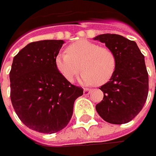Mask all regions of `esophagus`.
<instances>
[{"label": "esophagus", "instance_id": "1", "mask_svg": "<svg viewBox=\"0 0 156 156\" xmlns=\"http://www.w3.org/2000/svg\"><path fill=\"white\" fill-rule=\"evenodd\" d=\"M83 93H84V95H87V94H89L91 93V89H89V88H84Z\"/></svg>", "mask_w": 156, "mask_h": 156}]
</instances>
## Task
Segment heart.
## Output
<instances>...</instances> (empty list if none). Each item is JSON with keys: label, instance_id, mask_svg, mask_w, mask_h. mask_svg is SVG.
<instances>
[{"label": "heart", "instance_id": "1", "mask_svg": "<svg viewBox=\"0 0 156 156\" xmlns=\"http://www.w3.org/2000/svg\"><path fill=\"white\" fill-rule=\"evenodd\" d=\"M57 71L69 82L84 69L80 82L84 85L103 84L109 81L116 67L113 52L87 40H80L67 48V53H59L55 58Z\"/></svg>", "mask_w": 156, "mask_h": 156}]
</instances>
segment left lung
Listing matches in <instances>:
<instances>
[{
    "instance_id": "left-lung-1",
    "label": "left lung",
    "mask_w": 156,
    "mask_h": 156,
    "mask_svg": "<svg viewBox=\"0 0 156 156\" xmlns=\"http://www.w3.org/2000/svg\"><path fill=\"white\" fill-rule=\"evenodd\" d=\"M94 40L104 43L116 59L114 75L100 87L104 96L95 109L107 122H129L140 113L147 97L148 75L144 55L135 41L120 34H103Z\"/></svg>"
}]
</instances>
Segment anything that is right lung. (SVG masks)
<instances>
[{
    "mask_svg": "<svg viewBox=\"0 0 156 156\" xmlns=\"http://www.w3.org/2000/svg\"><path fill=\"white\" fill-rule=\"evenodd\" d=\"M64 41L27 44L14 57L10 97L15 113L27 128L53 134L63 129L73 115L75 101L83 94L57 71L55 58Z\"/></svg>",
    "mask_w": 156,
    "mask_h": 156,
    "instance_id": "add662e5",
    "label": "right lung"
}]
</instances>
